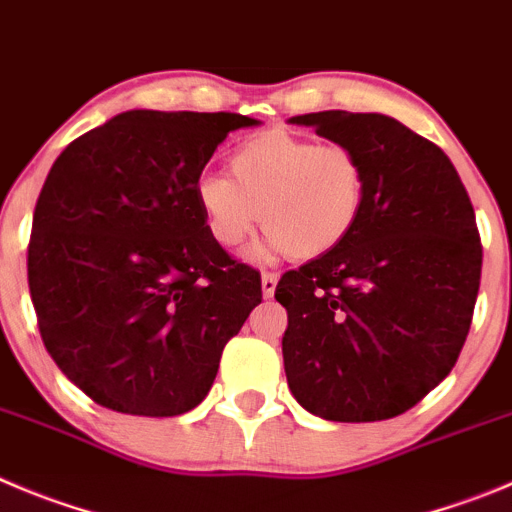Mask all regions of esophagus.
<instances>
[{
	"label": "esophagus",
	"mask_w": 512,
	"mask_h": 512,
	"mask_svg": "<svg viewBox=\"0 0 512 512\" xmlns=\"http://www.w3.org/2000/svg\"><path fill=\"white\" fill-rule=\"evenodd\" d=\"M275 288H278V272H262V295H265V298H272V295H275Z\"/></svg>",
	"instance_id": "obj_1"
}]
</instances>
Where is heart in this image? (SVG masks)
I'll list each match as a JSON object with an SVG mask.
<instances>
[{
    "label": "heart",
    "mask_w": 512,
    "mask_h": 512,
    "mask_svg": "<svg viewBox=\"0 0 512 512\" xmlns=\"http://www.w3.org/2000/svg\"><path fill=\"white\" fill-rule=\"evenodd\" d=\"M232 179L204 174L197 204L217 245L234 250L267 229L260 250L313 260L346 240L366 199V169L353 148L290 131L247 138L232 154Z\"/></svg>",
    "instance_id": "b5f03b06"
}]
</instances>
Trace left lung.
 Returning <instances> with one entry per match:
<instances>
[{
  "label": "left lung",
  "mask_w": 512,
  "mask_h": 512,
  "mask_svg": "<svg viewBox=\"0 0 512 512\" xmlns=\"http://www.w3.org/2000/svg\"><path fill=\"white\" fill-rule=\"evenodd\" d=\"M353 148L366 169L356 227L288 270L285 376L300 407L331 422L412 409L457 364L480 290L475 209L437 143L381 113L290 118Z\"/></svg>",
  "instance_id": "obj_1"
}]
</instances>
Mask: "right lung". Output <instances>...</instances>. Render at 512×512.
<instances>
[{
  "instance_id": "add662e5",
  "label": "right lung",
  "mask_w": 512,
  "mask_h": 512,
  "mask_svg": "<svg viewBox=\"0 0 512 512\" xmlns=\"http://www.w3.org/2000/svg\"><path fill=\"white\" fill-rule=\"evenodd\" d=\"M255 123L128 111L52 164L27 283L47 353L100 407L136 417L194 409L262 303L260 272L212 240L194 191L227 133Z\"/></svg>"
}]
</instances>
